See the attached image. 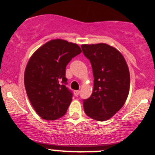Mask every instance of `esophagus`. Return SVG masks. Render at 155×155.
<instances>
[{"label":"esophagus","instance_id":"obj_1","mask_svg":"<svg viewBox=\"0 0 155 155\" xmlns=\"http://www.w3.org/2000/svg\"><path fill=\"white\" fill-rule=\"evenodd\" d=\"M75 96H78L79 94V91H74Z\"/></svg>","mask_w":155,"mask_h":155}]
</instances>
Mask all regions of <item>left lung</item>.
<instances>
[{"mask_svg": "<svg viewBox=\"0 0 155 155\" xmlns=\"http://www.w3.org/2000/svg\"><path fill=\"white\" fill-rule=\"evenodd\" d=\"M90 60L93 70L94 88L84 100L87 116L99 121L109 119L122 108L130 91V72L124 56L107 43L81 46Z\"/></svg>", "mask_w": 155, "mask_h": 155, "instance_id": "obj_1", "label": "left lung"}]
</instances>
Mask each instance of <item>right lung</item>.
Masks as SVG:
<instances>
[{"label": "right lung", "instance_id": "1", "mask_svg": "<svg viewBox=\"0 0 155 155\" xmlns=\"http://www.w3.org/2000/svg\"><path fill=\"white\" fill-rule=\"evenodd\" d=\"M81 52L76 43L54 39L30 58L25 70V87L31 105L43 119L54 121L66 113L72 93L65 85V70L71 59Z\"/></svg>", "mask_w": 155, "mask_h": 155}]
</instances>
